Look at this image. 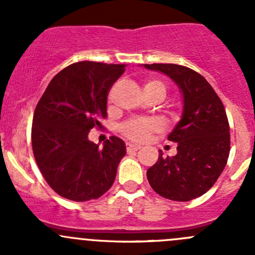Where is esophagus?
<instances>
[{
  "instance_id": "obj_1",
  "label": "esophagus",
  "mask_w": 255,
  "mask_h": 255,
  "mask_svg": "<svg viewBox=\"0 0 255 255\" xmlns=\"http://www.w3.org/2000/svg\"><path fill=\"white\" fill-rule=\"evenodd\" d=\"M138 149H140V145L133 143H127V151H137Z\"/></svg>"
}]
</instances>
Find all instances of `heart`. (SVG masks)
<instances>
[{"label": "heart", "instance_id": "b5f03b06", "mask_svg": "<svg viewBox=\"0 0 255 255\" xmlns=\"http://www.w3.org/2000/svg\"><path fill=\"white\" fill-rule=\"evenodd\" d=\"M144 95L159 94L164 99L166 95V85L159 80H146L144 82ZM158 129V123L153 120H130L123 123L121 130L129 139L143 142L151 132Z\"/></svg>", "mask_w": 255, "mask_h": 255}]
</instances>
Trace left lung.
<instances>
[{
    "mask_svg": "<svg viewBox=\"0 0 255 255\" xmlns=\"http://www.w3.org/2000/svg\"><path fill=\"white\" fill-rule=\"evenodd\" d=\"M165 74L182 94L181 120L168 139L177 143V154L164 158L146 171L151 189L173 201H190L213 186L230 155V125L225 106L207 80L176 64H144Z\"/></svg>",
    "mask_w": 255,
    "mask_h": 255,
    "instance_id": "left-lung-1",
    "label": "left lung"
}]
</instances>
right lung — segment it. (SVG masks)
I'll return each mask as SVG.
<instances>
[{"label":"right lung","instance_id":"right-lung-1","mask_svg":"<svg viewBox=\"0 0 255 255\" xmlns=\"http://www.w3.org/2000/svg\"><path fill=\"white\" fill-rule=\"evenodd\" d=\"M125 64L80 61L56 74L35 107L32 146L35 161L58 195L82 202L109 191L126 155L121 138L100 148L89 132L107 117V96Z\"/></svg>","mask_w":255,"mask_h":255}]
</instances>
